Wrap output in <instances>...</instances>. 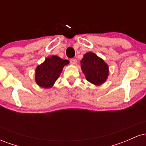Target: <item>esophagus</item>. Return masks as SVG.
<instances>
[{
	"instance_id": "34e87169",
	"label": "esophagus",
	"mask_w": 146,
	"mask_h": 146,
	"mask_svg": "<svg viewBox=\"0 0 146 146\" xmlns=\"http://www.w3.org/2000/svg\"><path fill=\"white\" fill-rule=\"evenodd\" d=\"M70 63H71V64L75 65V64H77L78 62H77V60L75 59V58H71V59L70 60Z\"/></svg>"
}]
</instances>
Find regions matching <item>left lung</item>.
Segmentation results:
<instances>
[{"instance_id":"obj_1","label":"left lung","mask_w":146,"mask_h":146,"mask_svg":"<svg viewBox=\"0 0 146 146\" xmlns=\"http://www.w3.org/2000/svg\"><path fill=\"white\" fill-rule=\"evenodd\" d=\"M81 67L86 79L95 85L103 84L108 75V67L103 60L93 53H87L81 61Z\"/></svg>"}]
</instances>
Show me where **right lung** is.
<instances>
[{"label": "right lung", "mask_w": 146, "mask_h": 146, "mask_svg": "<svg viewBox=\"0 0 146 146\" xmlns=\"http://www.w3.org/2000/svg\"><path fill=\"white\" fill-rule=\"evenodd\" d=\"M68 64L66 60L53 56L46 58L36 70V81L40 86L49 88L59 78L63 67Z\"/></svg>", "instance_id": "add662e5"}]
</instances>
